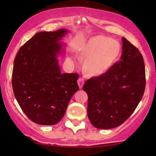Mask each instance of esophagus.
Here are the masks:
<instances>
[{
	"instance_id": "1",
	"label": "esophagus",
	"mask_w": 156,
	"mask_h": 156,
	"mask_svg": "<svg viewBox=\"0 0 156 156\" xmlns=\"http://www.w3.org/2000/svg\"><path fill=\"white\" fill-rule=\"evenodd\" d=\"M78 86H79V88L80 89H82L83 88V84H84V80L83 78H80L78 80Z\"/></svg>"
}]
</instances>
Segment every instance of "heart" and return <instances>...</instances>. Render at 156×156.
Listing matches in <instances>:
<instances>
[{
  "label": "heart",
  "instance_id": "1",
  "mask_svg": "<svg viewBox=\"0 0 156 156\" xmlns=\"http://www.w3.org/2000/svg\"><path fill=\"white\" fill-rule=\"evenodd\" d=\"M120 44L117 41L102 35L91 37L82 47L80 58L85 60L84 69L89 75L100 76L107 72L118 58ZM72 60L80 62L78 57Z\"/></svg>",
  "mask_w": 156,
  "mask_h": 156
}]
</instances>
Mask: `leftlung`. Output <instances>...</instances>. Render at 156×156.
<instances>
[{
	"label": "left lung",
	"mask_w": 156,
	"mask_h": 156,
	"mask_svg": "<svg viewBox=\"0 0 156 156\" xmlns=\"http://www.w3.org/2000/svg\"><path fill=\"white\" fill-rule=\"evenodd\" d=\"M122 41L120 61L83 85L88 96V118L97 129H109L122 125L143 96L146 83L143 57L125 38L122 37Z\"/></svg>",
	"instance_id": "obj_1"
}]
</instances>
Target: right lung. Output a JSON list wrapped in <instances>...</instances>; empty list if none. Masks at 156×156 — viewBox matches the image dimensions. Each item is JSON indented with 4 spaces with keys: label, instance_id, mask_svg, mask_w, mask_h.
Wrapping results in <instances>:
<instances>
[{
    "label": "right lung",
    "instance_id": "obj_1",
    "mask_svg": "<svg viewBox=\"0 0 156 156\" xmlns=\"http://www.w3.org/2000/svg\"><path fill=\"white\" fill-rule=\"evenodd\" d=\"M69 30L36 34L20 47L14 62L12 87L18 103L34 122L53 125L64 116L78 90L77 73H62L58 57L65 53L62 39Z\"/></svg>",
    "mask_w": 156,
    "mask_h": 156
}]
</instances>
